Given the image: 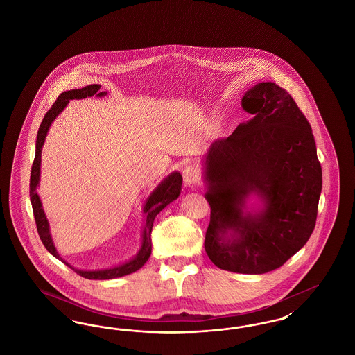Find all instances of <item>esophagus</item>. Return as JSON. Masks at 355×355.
<instances>
[{
  "label": "esophagus",
  "mask_w": 355,
  "mask_h": 355,
  "mask_svg": "<svg viewBox=\"0 0 355 355\" xmlns=\"http://www.w3.org/2000/svg\"><path fill=\"white\" fill-rule=\"evenodd\" d=\"M182 174H184V182H185L186 186L197 184V181L200 178V173L194 166H186Z\"/></svg>",
  "instance_id": "esophagus-1"
}]
</instances>
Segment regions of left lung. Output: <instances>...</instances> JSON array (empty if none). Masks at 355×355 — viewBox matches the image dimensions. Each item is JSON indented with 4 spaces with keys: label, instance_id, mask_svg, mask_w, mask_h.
I'll return each mask as SVG.
<instances>
[{
    "label": "left lung",
    "instance_id": "obj_1",
    "mask_svg": "<svg viewBox=\"0 0 355 355\" xmlns=\"http://www.w3.org/2000/svg\"><path fill=\"white\" fill-rule=\"evenodd\" d=\"M241 105L253 117L214 141L202 158L211 209L205 250L222 270L263 274L311 236L321 164L311 126L285 89L259 83Z\"/></svg>",
    "mask_w": 355,
    "mask_h": 355
}]
</instances>
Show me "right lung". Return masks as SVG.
Here are the masks:
<instances>
[{
  "label": "right lung",
  "instance_id": "right-lung-1",
  "mask_svg": "<svg viewBox=\"0 0 355 355\" xmlns=\"http://www.w3.org/2000/svg\"><path fill=\"white\" fill-rule=\"evenodd\" d=\"M100 87H101V85L93 84L87 85L83 89L67 90L58 96L57 101L53 103L51 110L45 114V117L40 125V129L37 133V141H35V157H34L33 166H32V173H31V202L33 207L34 220H35L40 238H41L44 246L46 248V250L53 257H55L57 259H60L61 262L68 265L70 269H73L77 274H80L81 277L87 278V279H113V278H119V277H123V275L139 270L148 262V259L152 254L150 233H152L153 222L157 217V214L159 211H162V209H165L169 203L175 201L180 197L181 189H182V175L177 170L170 173L169 175L165 177L153 190L150 196L148 197V200L144 203L142 213L145 214V220H144V226H142L141 246L132 259H129L121 265H117V266H112V268H106V269L83 270V269H77V268L71 266L61 257V254L58 253V250L54 245L51 233V225H49V220L46 218V214L44 211L41 198L37 193V187L40 186V178H41L42 146L45 144V138L51 129V123L54 122V119L58 117V114H61L64 112V109L68 106L69 101L70 100H83V98L93 97V96L100 97V98L105 97L107 93L100 92Z\"/></svg>",
  "mask_w": 355,
  "mask_h": 355
}]
</instances>
